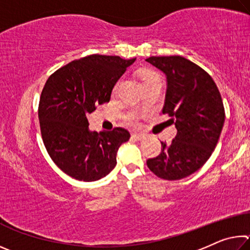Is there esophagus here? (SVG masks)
Masks as SVG:
<instances>
[{"mask_svg": "<svg viewBox=\"0 0 250 250\" xmlns=\"http://www.w3.org/2000/svg\"><path fill=\"white\" fill-rule=\"evenodd\" d=\"M145 138H146L145 135L140 134V133H133L132 135H131V139H133V140H135V141H141Z\"/></svg>", "mask_w": 250, "mask_h": 250, "instance_id": "obj_1", "label": "esophagus"}]
</instances>
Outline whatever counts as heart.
Here are the masks:
<instances>
[{
	"label": "heart",
	"mask_w": 250,
	"mask_h": 250,
	"mask_svg": "<svg viewBox=\"0 0 250 250\" xmlns=\"http://www.w3.org/2000/svg\"><path fill=\"white\" fill-rule=\"evenodd\" d=\"M141 77H142V82L146 83V82H149V80L153 79L155 77H160V76L156 73H154L153 70L146 69V70L142 71ZM120 83H121L120 80H119V82H117V83L115 84V87H113V92H116L118 90V88H119V86H120ZM125 120L130 125H134L135 120H137V115H135V112H133V111L128 112L126 115H125Z\"/></svg>",
	"instance_id": "1"
}]
</instances>
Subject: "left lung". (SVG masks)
Returning a JSON list of instances; mask_svg holds the SVG:
<instances>
[{
	"instance_id": "1",
	"label": "left lung",
	"mask_w": 250,
	"mask_h": 250,
	"mask_svg": "<svg viewBox=\"0 0 250 250\" xmlns=\"http://www.w3.org/2000/svg\"><path fill=\"white\" fill-rule=\"evenodd\" d=\"M146 61L167 76L162 112L177 129L175 139L170 145L161 142V153L146 166L160 179H184L204 166L216 147L225 122L222 96L213 78L188 59L152 56Z\"/></svg>"
}]
</instances>
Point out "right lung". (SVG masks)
Segmentation results:
<instances>
[{
    "label": "right lung",
    "instance_id": "add662e5",
    "mask_svg": "<svg viewBox=\"0 0 250 250\" xmlns=\"http://www.w3.org/2000/svg\"><path fill=\"white\" fill-rule=\"evenodd\" d=\"M134 61L94 54L48 77L39 104L41 133L50 159L67 175L92 182L116 167L118 149L129 140V131L117 126L92 132L87 113L109 103L115 83Z\"/></svg>",
    "mask_w": 250,
    "mask_h": 250
}]
</instances>
